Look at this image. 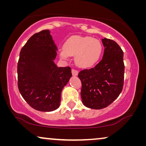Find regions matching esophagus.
I'll return each mask as SVG.
<instances>
[{
  "instance_id": "obj_1",
  "label": "esophagus",
  "mask_w": 146,
  "mask_h": 146,
  "mask_svg": "<svg viewBox=\"0 0 146 146\" xmlns=\"http://www.w3.org/2000/svg\"><path fill=\"white\" fill-rule=\"evenodd\" d=\"M72 74L74 76H78V72L76 70L74 69H72Z\"/></svg>"
}]
</instances>
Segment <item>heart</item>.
I'll use <instances>...</instances> for the list:
<instances>
[{"label": "heart", "mask_w": 146, "mask_h": 146, "mask_svg": "<svg viewBox=\"0 0 146 146\" xmlns=\"http://www.w3.org/2000/svg\"><path fill=\"white\" fill-rule=\"evenodd\" d=\"M59 55L63 59H69L75 56L76 63L81 68H90L95 65L100 58L102 46L98 40L90 36H72L68 38L64 48L58 50Z\"/></svg>", "instance_id": "b5f03b06"}]
</instances>
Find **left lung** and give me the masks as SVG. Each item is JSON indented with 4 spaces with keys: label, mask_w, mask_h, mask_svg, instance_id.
I'll list each match as a JSON object with an SVG mask.
<instances>
[{
    "label": "left lung",
    "mask_w": 146,
    "mask_h": 146,
    "mask_svg": "<svg viewBox=\"0 0 146 146\" xmlns=\"http://www.w3.org/2000/svg\"><path fill=\"white\" fill-rule=\"evenodd\" d=\"M104 52L94 68L80 72L83 104L91 109L108 106L120 94L124 78L123 52L112 40L102 39Z\"/></svg>",
    "instance_id": "obj_1"
}]
</instances>
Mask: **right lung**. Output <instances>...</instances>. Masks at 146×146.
Wrapping results in <instances>:
<instances>
[{
    "label": "right lung",
    "mask_w": 146,
    "mask_h": 146,
    "mask_svg": "<svg viewBox=\"0 0 146 146\" xmlns=\"http://www.w3.org/2000/svg\"><path fill=\"white\" fill-rule=\"evenodd\" d=\"M57 47L49 30L36 33L21 49L18 62V87L25 100L36 110L58 109L61 92L72 77L70 67L54 63Z\"/></svg>",
    "instance_id": "obj_1"
}]
</instances>
